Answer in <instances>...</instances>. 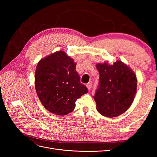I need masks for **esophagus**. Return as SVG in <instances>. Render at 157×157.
<instances>
[{"mask_svg":"<svg viewBox=\"0 0 157 157\" xmlns=\"http://www.w3.org/2000/svg\"><path fill=\"white\" fill-rule=\"evenodd\" d=\"M91 86H92L91 83H88V84H86V87H87L88 90H90V89H91Z\"/></svg>","mask_w":157,"mask_h":157,"instance_id":"obj_1","label":"esophagus"}]
</instances>
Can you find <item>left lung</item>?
Segmentation results:
<instances>
[{"instance_id": "8db88e82", "label": "left lung", "mask_w": 157, "mask_h": 157, "mask_svg": "<svg viewBox=\"0 0 157 157\" xmlns=\"http://www.w3.org/2000/svg\"><path fill=\"white\" fill-rule=\"evenodd\" d=\"M99 81L94 98L98 111L107 117H115L130 107L136 94V75L128 66L118 60L113 65H96Z\"/></svg>"}]
</instances>
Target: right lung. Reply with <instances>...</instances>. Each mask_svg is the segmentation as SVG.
<instances>
[{"mask_svg":"<svg viewBox=\"0 0 157 157\" xmlns=\"http://www.w3.org/2000/svg\"><path fill=\"white\" fill-rule=\"evenodd\" d=\"M75 68L73 59L63 51L56 52L37 64L35 77L37 96L42 105L55 115L72 112L77 99L88 93Z\"/></svg>","mask_w":157,"mask_h":157,"instance_id":"1","label":"right lung"}]
</instances>
